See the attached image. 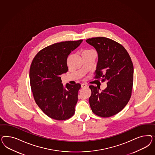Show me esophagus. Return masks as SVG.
Returning <instances> with one entry per match:
<instances>
[{
	"label": "esophagus",
	"mask_w": 155,
	"mask_h": 155,
	"mask_svg": "<svg viewBox=\"0 0 155 155\" xmlns=\"http://www.w3.org/2000/svg\"><path fill=\"white\" fill-rule=\"evenodd\" d=\"M88 86H87V84H85V83H82V84H81V87H82V88H84V87H87Z\"/></svg>",
	"instance_id": "1"
}]
</instances>
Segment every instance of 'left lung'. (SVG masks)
<instances>
[{
  "label": "left lung",
  "instance_id": "8db88e82",
  "mask_svg": "<svg viewBox=\"0 0 155 155\" xmlns=\"http://www.w3.org/2000/svg\"><path fill=\"white\" fill-rule=\"evenodd\" d=\"M86 41L94 47L98 53L95 78L107 82V87L101 92L98 86H89L91 90L90 107L97 115L110 117L119 113L131 98L133 64L125 48L111 39L98 37Z\"/></svg>",
  "mask_w": 155,
  "mask_h": 155
}]
</instances>
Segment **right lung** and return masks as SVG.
Segmentation results:
<instances>
[{
	"instance_id": "right-lung-1",
	"label": "right lung",
	"mask_w": 155,
	"mask_h": 155,
	"mask_svg": "<svg viewBox=\"0 0 155 155\" xmlns=\"http://www.w3.org/2000/svg\"><path fill=\"white\" fill-rule=\"evenodd\" d=\"M82 40L64 41L44 48L33 58L29 79L33 97L47 116L62 120L75 113L81 84H62L60 75L68 71L67 58Z\"/></svg>"
}]
</instances>
